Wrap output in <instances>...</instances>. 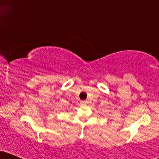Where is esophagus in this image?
Returning <instances> with one entry per match:
<instances>
[{"label":"esophagus","instance_id":"obj_1","mask_svg":"<svg viewBox=\"0 0 159 159\" xmlns=\"http://www.w3.org/2000/svg\"><path fill=\"white\" fill-rule=\"evenodd\" d=\"M80 103H81V106H84V105H85L86 104H87V102H86V101H81V102H80Z\"/></svg>","mask_w":159,"mask_h":159}]
</instances>
